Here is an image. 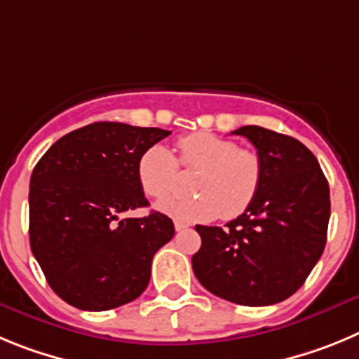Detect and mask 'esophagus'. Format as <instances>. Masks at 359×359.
Here are the masks:
<instances>
[{
    "label": "esophagus",
    "instance_id": "1",
    "mask_svg": "<svg viewBox=\"0 0 359 359\" xmlns=\"http://www.w3.org/2000/svg\"><path fill=\"white\" fill-rule=\"evenodd\" d=\"M187 227H189V225H187L186 222H180V219H175V231H186Z\"/></svg>",
    "mask_w": 359,
    "mask_h": 359
}]
</instances>
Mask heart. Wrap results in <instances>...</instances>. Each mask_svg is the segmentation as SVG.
Masks as SVG:
<instances>
[{
	"mask_svg": "<svg viewBox=\"0 0 359 359\" xmlns=\"http://www.w3.org/2000/svg\"><path fill=\"white\" fill-rule=\"evenodd\" d=\"M180 164L186 170H202L193 189L196 196H175L159 203V209L186 222L236 218L254 202L263 179V164L254 150L240 148L236 141L209 132H196L179 141ZM179 161L163 144H154L137 163V177L144 193L166 198L180 189Z\"/></svg>",
	"mask_w": 359,
	"mask_h": 359,
	"instance_id": "heart-1",
	"label": "heart"
}]
</instances>
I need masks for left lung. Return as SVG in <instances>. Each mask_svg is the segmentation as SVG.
Listing matches in <instances>:
<instances>
[{"mask_svg": "<svg viewBox=\"0 0 359 359\" xmlns=\"http://www.w3.org/2000/svg\"><path fill=\"white\" fill-rule=\"evenodd\" d=\"M263 179L243 215L225 227L196 225L202 247L191 264L203 288L241 306L286 300L318 263L331 216L329 184L311 150L290 135L247 125Z\"/></svg>", "mask_w": 359, "mask_h": 359, "instance_id": "8db88e82", "label": "left lung"}]
</instances>
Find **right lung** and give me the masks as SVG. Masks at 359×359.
I'll use <instances>...</instances> for the list:
<instances>
[{
	"label": "right lung",
	"instance_id": "obj_1",
	"mask_svg": "<svg viewBox=\"0 0 359 359\" xmlns=\"http://www.w3.org/2000/svg\"><path fill=\"white\" fill-rule=\"evenodd\" d=\"M172 134L98 121L51 144L30 179V247L48 284L67 304L105 311L150 283L151 259L175 234L166 215L121 218L147 208L137 163Z\"/></svg>",
	"mask_w": 359,
	"mask_h": 359
}]
</instances>
